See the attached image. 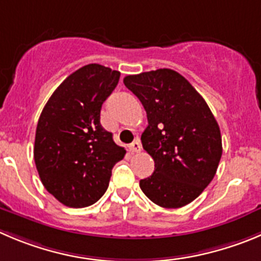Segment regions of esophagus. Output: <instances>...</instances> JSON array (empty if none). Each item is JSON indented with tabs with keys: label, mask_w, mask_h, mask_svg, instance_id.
I'll list each match as a JSON object with an SVG mask.
<instances>
[{
	"label": "esophagus",
	"mask_w": 261,
	"mask_h": 261,
	"mask_svg": "<svg viewBox=\"0 0 261 261\" xmlns=\"http://www.w3.org/2000/svg\"><path fill=\"white\" fill-rule=\"evenodd\" d=\"M128 148H130V150L133 153H138L142 150V144H140L139 140H135V142H133L130 145H128Z\"/></svg>",
	"instance_id": "34e87169"
}]
</instances>
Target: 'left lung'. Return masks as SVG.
I'll return each instance as SVG.
<instances>
[{
    "mask_svg": "<svg viewBox=\"0 0 261 261\" xmlns=\"http://www.w3.org/2000/svg\"><path fill=\"white\" fill-rule=\"evenodd\" d=\"M123 84L147 112L143 148L154 172L140 180L143 193L165 208L191 203L211 182L220 162V128L197 90L172 69L126 75Z\"/></svg>",
    "mask_w": 261,
    "mask_h": 261,
    "instance_id": "1",
    "label": "left lung"
}]
</instances>
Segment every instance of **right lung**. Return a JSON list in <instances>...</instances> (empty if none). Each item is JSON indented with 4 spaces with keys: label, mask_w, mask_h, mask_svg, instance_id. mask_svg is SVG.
I'll return each mask as SVG.
<instances>
[{
    "label": "right lung",
    "mask_w": 261,
    "mask_h": 261,
    "mask_svg": "<svg viewBox=\"0 0 261 261\" xmlns=\"http://www.w3.org/2000/svg\"><path fill=\"white\" fill-rule=\"evenodd\" d=\"M118 70L80 68L59 85L37 123L35 162L43 187L68 207L95 203L106 193L112 169L125 157L100 125V109L118 84Z\"/></svg>",
    "instance_id": "obj_1"
}]
</instances>
